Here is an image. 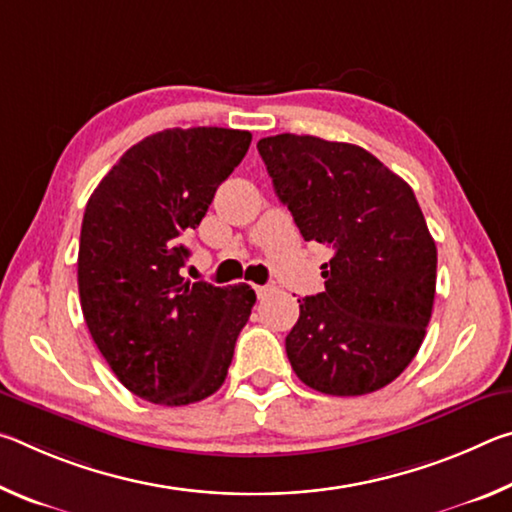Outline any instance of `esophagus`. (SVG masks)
<instances>
[{
    "instance_id": "1",
    "label": "esophagus",
    "mask_w": 512,
    "mask_h": 512,
    "mask_svg": "<svg viewBox=\"0 0 512 512\" xmlns=\"http://www.w3.org/2000/svg\"><path fill=\"white\" fill-rule=\"evenodd\" d=\"M273 291H275L273 284H262V287H255V293H257V298H259V300L268 298V296H271Z\"/></svg>"
}]
</instances>
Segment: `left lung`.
I'll return each mask as SVG.
<instances>
[{
	"mask_svg": "<svg viewBox=\"0 0 512 512\" xmlns=\"http://www.w3.org/2000/svg\"><path fill=\"white\" fill-rule=\"evenodd\" d=\"M257 151L300 235L334 250L325 291L298 300L293 372L325 395L379 391L418 354L436 296L438 253L413 189L354 144L282 133Z\"/></svg>",
	"mask_w": 512,
	"mask_h": 512,
	"instance_id": "8db88e82",
	"label": "left lung"
}]
</instances>
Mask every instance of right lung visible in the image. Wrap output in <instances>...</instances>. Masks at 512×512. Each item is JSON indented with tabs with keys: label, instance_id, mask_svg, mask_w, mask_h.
<instances>
[{
	"label": "right lung",
	"instance_id": "obj_1",
	"mask_svg": "<svg viewBox=\"0 0 512 512\" xmlns=\"http://www.w3.org/2000/svg\"><path fill=\"white\" fill-rule=\"evenodd\" d=\"M253 135L167 128L131 146L85 205L79 293L85 323L110 370L146 402L185 406L221 388L255 291L180 275L216 187Z\"/></svg>",
	"mask_w": 512,
	"mask_h": 512
}]
</instances>
